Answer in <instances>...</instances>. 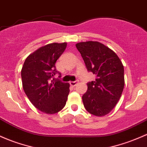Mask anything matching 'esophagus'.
<instances>
[{"mask_svg": "<svg viewBox=\"0 0 147 147\" xmlns=\"http://www.w3.org/2000/svg\"><path fill=\"white\" fill-rule=\"evenodd\" d=\"M78 83V81H74V82H70V86H75Z\"/></svg>", "mask_w": 147, "mask_h": 147, "instance_id": "obj_1", "label": "esophagus"}]
</instances>
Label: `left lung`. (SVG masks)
Wrapping results in <instances>:
<instances>
[{"label": "left lung", "instance_id": "obj_1", "mask_svg": "<svg viewBox=\"0 0 147 147\" xmlns=\"http://www.w3.org/2000/svg\"><path fill=\"white\" fill-rule=\"evenodd\" d=\"M88 72L96 80L87 83L86 93L82 96L87 112L97 117L109 114L119 102L123 92L124 68L119 56L112 49L98 42L76 44Z\"/></svg>", "mask_w": 147, "mask_h": 147}]
</instances>
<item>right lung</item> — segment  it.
<instances>
[{
    "instance_id": "1",
    "label": "right lung",
    "mask_w": 147,
    "mask_h": 147,
    "mask_svg": "<svg viewBox=\"0 0 147 147\" xmlns=\"http://www.w3.org/2000/svg\"><path fill=\"white\" fill-rule=\"evenodd\" d=\"M66 47V42L42 47L26 58L22 67L21 75L26 95L37 109L46 114L59 112L67 100L70 84L54 78L58 72L55 63Z\"/></svg>"
}]
</instances>
